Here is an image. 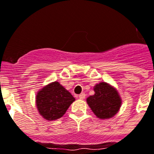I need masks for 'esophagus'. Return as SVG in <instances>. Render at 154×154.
<instances>
[{
	"label": "esophagus",
	"instance_id": "esophagus-1",
	"mask_svg": "<svg viewBox=\"0 0 154 154\" xmlns=\"http://www.w3.org/2000/svg\"><path fill=\"white\" fill-rule=\"evenodd\" d=\"M78 98H79L80 99H82V100H83V99H85V93H82L81 94H79V95H78Z\"/></svg>",
	"mask_w": 154,
	"mask_h": 154
}]
</instances>
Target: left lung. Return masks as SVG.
<instances>
[{"label": "left lung", "mask_w": 154, "mask_h": 154, "mask_svg": "<svg viewBox=\"0 0 154 154\" xmlns=\"http://www.w3.org/2000/svg\"><path fill=\"white\" fill-rule=\"evenodd\" d=\"M94 94L88 97L86 102L98 119H111L119 112L122 98L116 88L102 82L94 86Z\"/></svg>", "instance_id": "1"}]
</instances>
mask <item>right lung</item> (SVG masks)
I'll use <instances>...</instances> for the list:
<instances>
[{
	"label": "right lung",
	"mask_w": 154,
	"mask_h": 154,
	"mask_svg": "<svg viewBox=\"0 0 154 154\" xmlns=\"http://www.w3.org/2000/svg\"><path fill=\"white\" fill-rule=\"evenodd\" d=\"M74 101V97L58 82L45 85L35 97L38 113L48 121L61 118Z\"/></svg>",
	"instance_id": "obj_1"
}]
</instances>
